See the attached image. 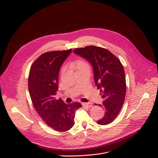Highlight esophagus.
<instances>
[{
	"instance_id": "esophagus-1",
	"label": "esophagus",
	"mask_w": 158,
	"mask_h": 158,
	"mask_svg": "<svg viewBox=\"0 0 158 158\" xmlns=\"http://www.w3.org/2000/svg\"><path fill=\"white\" fill-rule=\"evenodd\" d=\"M82 104L83 106H85V107H87V108H91V107L92 106V104L91 102H87V103H82L81 104Z\"/></svg>"
}]
</instances>
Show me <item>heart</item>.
Wrapping results in <instances>:
<instances>
[{
	"label": "heart",
	"mask_w": 158,
	"mask_h": 158,
	"mask_svg": "<svg viewBox=\"0 0 158 158\" xmlns=\"http://www.w3.org/2000/svg\"><path fill=\"white\" fill-rule=\"evenodd\" d=\"M73 66L76 69H77V71L83 70V69H89V65L87 64V63L82 60H78L77 61H76L74 63ZM64 71H65V68L62 69V72H64Z\"/></svg>",
	"instance_id": "1"
}]
</instances>
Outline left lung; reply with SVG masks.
<instances>
[{"mask_svg": "<svg viewBox=\"0 0 158 158\" xmlns=\"http://www.w3.org/2000/svg\"><path fill=\"white\" fill-rule=\"evenodd\" d=\"M73 52L90 63L93 77L100 95L104 99L99 104L104 110L102 118L97 121L106 125L114 121L124 102L127 84L123 66L120 60L107 49L88 46L76 48Z\"/></svg>", "mask_w": 158, "mask_h": 158, "instance_id": "obj_1", "label": "left lung"}]
</instances>
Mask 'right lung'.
Instances as JSON below:
<instances>
[{
	"label": "right lung",
	"instance_id": "add662e5",
	"mask_svg": "<svg viewBox=\"0 0 158 158\" xmlns=\"http://www.w3.org/2000/svg\"><path fill=\"white\" fill-rule=\"evenodd\" d=\"M72 49L43 54L31 65L28 77V89L31 102L45 123L58 131L70 130L74 124L75 113L81 106L79 102L67 104L55 99L58 90L60 69Z\"/></svg>",
	"mask_w": 158,
	"mask_h": 158
}]
</instances>
